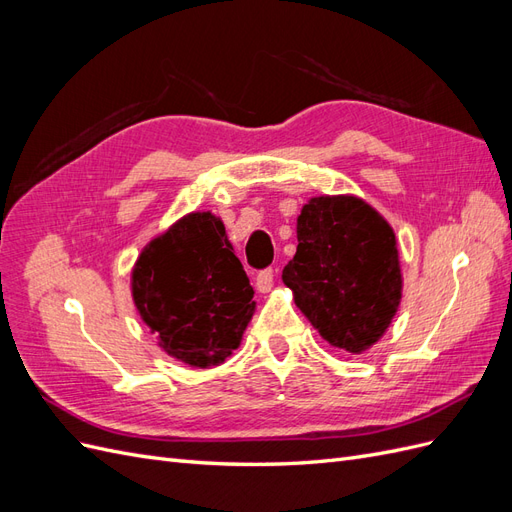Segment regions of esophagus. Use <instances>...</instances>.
I'll return each instance as SVG.
<instances>
[{
  "instance_id": "esophagus-1",
  "label": "esophagus",
  "mask_w": 512,
  "mask_h": 512,
  "mask_svg": "<svg viewBox=\"0 0 512 512\" xmlns=\"http://www.w3.org/2000/svg\"><path fill=\"white\" fill-rule=\"evenodd\" d=\"M273 277H275V275H273V269L260 271L258 277H256V290L262 292V294L271 292V288H273Z\"/></svg>"
}]
</instances>
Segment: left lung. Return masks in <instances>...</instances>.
<instances>
[{
    "mask_svg": "<svg viewBox=\"0 0 512 512\" xmlns=\"http://www.w3.org/2000/svg\"><path fill=\"white\" fill-rule=\"evenodd\" d=\"M297 239L282 273L294 303L331 346L363 354L389 329L404 288L391 224L356 196H316Z\"/></svg>",
    "mask_w": 512,
    "mask_h": 512,
    "instance_id": "8db88e82",
    "label": "left lung"
}]
</instances>
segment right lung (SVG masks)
<instances>
[{"mask_svg": "<svg viewBox=\"0 0 512 512\" xmlns=\"http://www.w3.org/2000/svg\"><path fill=\"white\" fill-rule=\"evenodd\" d=\"M132 297L160 348L198 369L239 348L256 309L226 228L209 211L183 215L145 245L132 269Z\"/></svg>", "mask_w": 512, "mask_h": 512, "instance_id": "right-lung-1", "label": "right lung"}]
</instances>
